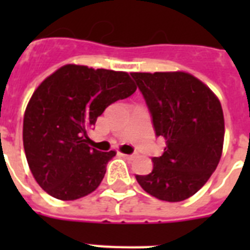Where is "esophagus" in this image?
Wrapping results in <instances>:
<instances>
[{
    "instance_id": "esophagus-1",
    "label": "esophagus",
    "mask_w": 250,
    "mask_h": 250,
    "mask_svg": "<svg viewBox=\"0 0 250 250\" xmlns=\"http://www.w3.org/2000/svg\"><path fill=\"white\" fill-rule=\"evenodd\" d=\"M119 156L123 157V158H125V160H132L133 158L132 154H123V153H119Z\"/></svg>"
}]
</instances>
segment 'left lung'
<instances>
[{
    "label": "left lung",
    "instance_id": "left-lung-1",
    "mask_svg": "<svg viewBox=\"0 0 250 250\" xmlns=\"http://www.w3.org/2000/svg\"><path fill=\"white\" fill-rule=\"evenodd\" d=\"M144 96L156 136L166 140L153 170L136 175L141 188L158 200L193 196L217 168L225 140L221 102L201 80L187 72H132Z\"/></svg>",
    "mask_w": 250,
    "mask_h": 250
}]
</instances>
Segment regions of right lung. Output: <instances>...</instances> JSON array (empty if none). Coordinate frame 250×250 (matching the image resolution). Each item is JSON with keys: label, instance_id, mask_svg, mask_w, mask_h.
<instances>
[{"label": "right lung", "instance_id": "1", "mask_svg": "<svg viewBox=\"0 0 250 250\" xmlns=\"http://www.w3.org/2000/svg\"><path fill=\"white\" fill-rule=\"evenodd\" d=\"M127 72L66 64L37 86L23 119V145L39 186L63 201L92 193L115 152L90 148L86 131L105 109L135 93Z\"/></svg>", "mask_w": 250, "mask_h": 250}]
</instances>
